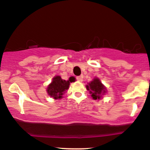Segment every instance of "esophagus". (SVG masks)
<instances>
[{
  "label": "esophagus",
  "mask_w": 150,
  "mask_h": 150,
  "mask_svg": "<svg viewBox=\"0 0 150 150\" xmlns=\"http://www.w3.org/2000/svg\"><path fill=\"white\" fill-rule=\"evenodd\" d=\"M83 77H82V76H77V77H76V79H77V81H80V82H82V80H83Z\"/></svg>",
  "instance_id": "1"
}]
</instances>
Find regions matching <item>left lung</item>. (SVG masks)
<instances>
[{
    "label": "left lung",
    "instance_id": "obj_1",
    "mask_svg": "<svg viewBox=\"0 0 150 150\" xmlns=\"http://www.w3.org/2000/svg\"><path fill=\"white\" fill-rule=\"evenodd\" d=\"M86 87L87 90L89 91V93L92 94L91 96L94 100L101 99L102 95L106 92V88L97 77L94 78V80L91 81Z\"/></svg>",
    "mask_w": 150,
    "mask_h": 150
}]
</instances>
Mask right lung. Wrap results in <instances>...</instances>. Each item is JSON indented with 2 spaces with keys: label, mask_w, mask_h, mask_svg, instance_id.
<instances>
[{
  "label": "right lung",
  "mask_w": 150,
  "mask_h": 150,
  "mask_svg": "<svg viewBox=\"0 0 150 150\" xmlns=\"http://www.w3.org/2000/svg\"><path fill=\"white\" fill-rule=\"evenodd\" d=\"M70 82L71 81L64 80L61 77L55 76L53 78L52 82L47 87V93L50 97H53L55 99H61L62 96L64 94L65 91L69 88Z\"/></svg>",
  "instance_id": "1"
}]
</instances>
